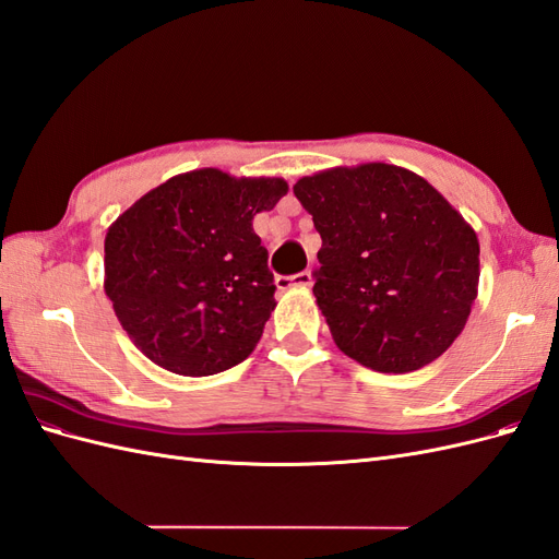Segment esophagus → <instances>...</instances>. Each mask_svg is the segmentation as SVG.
Returning <instances> with one entry per match:
<instances>
[{
  "instance_id": "esophagus-1",
  "label": "esophagus",
  "mask_w": 559,
  "mask_h": 559,
  "mask_svg": "<svg viewBox=\"0 0 559 559\" xmlns=\"http://www.w3.org/2000/svg\"><path fill=\"white\" fill-rule=\"evenodd\" d=\"M275 284H277L280 292L292 289V286H310L312 284V273H310V270H302V273H296L292 277H284L282 275V277L275 280Z\"/></svg>"
}]
</instances>
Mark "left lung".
<instances>
[{
    "label": "left lung",
    "mask_w": 559,
    "mask_h": 559,
    "mask_svg": "<svg viewBox=\"0 0 559 559\" xmlns=\"http://www.w3.org/2000/svg\"><path fill=\"white\" fill-rule=\"evenodd\" d=\"M294 193L321 235L312 292L335 345L380 373L441 357L478 294L480 247L462 214L384 163L302 177Z\"/></svg>",
    "instance_id": "obj_1"
}]
</instances>
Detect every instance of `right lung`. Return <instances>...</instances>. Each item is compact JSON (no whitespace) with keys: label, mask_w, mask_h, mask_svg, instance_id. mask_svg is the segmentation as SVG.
Segmentation results:
<instances>
[{"label":"right lung","mask_w":559,"mask_h":559,"mask_svg":"<svg viewBox=\"0 0 559 559\" xmlns=\"http://www.w3.org/2000/svg\"><path fill=\"white\" fill-rule=\"evenodd\" d=\"M286 189L282 179H233L207 167L167 179L116 218L105 292L151 361L202 378L253 352L275 310V277L251 222Z\"/></svg>","instance_id":"add662e5"}]
</instances>
